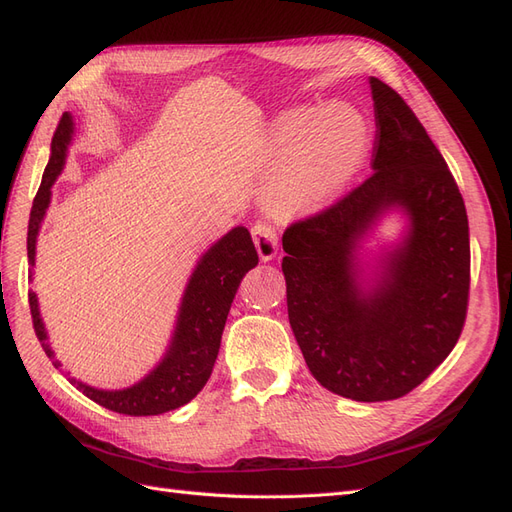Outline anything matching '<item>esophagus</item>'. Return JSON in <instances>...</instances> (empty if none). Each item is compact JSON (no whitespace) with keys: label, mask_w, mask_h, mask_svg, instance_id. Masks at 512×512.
Segmentation results:
<instances>
[{"label":"esophagus","mask_w":512,"mask_h":512,"mask_svg":"<svg viewBox=\"0 0 512 512\" xmlns=\"http://www.w3.org/2000/svg\"><path fill=\"white\" fill-rule=\"evenodd\" d=\"M252 237H254V245H256L260 260L262 262L273 260L275 254H277V232H275V228H271L265 222H258L252 228Z\"/></svg>","instance_id":"34e87169"}]
</instances>
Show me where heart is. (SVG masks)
Listing matches in <instances>:
<instances>
[{
    "instance_id": "1",
    "label": "heart",
    "mask_w": 512,
    "mask_h": 512,
    "mask_svg": "<svg viewBox=\"0 0 512 512\" xmlns=\"http://www.w3.org/2000/svg\"><path fill=\"white\" fill-rule=\"evenodd\" d=\"M371 145L365 117L346 104L288 108L267 132V158L280 168L271 203L288 215L327 209L359 173Z\"/></svg>"
}]
</instances>
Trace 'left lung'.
<instances>
[{"instance_id": "obj_1", "label": "left lung", "mask_w": 512, "mask_h": 512, "mask_svg": "<svg viewBox=\"0 0 512 512\" xmlns=\"http://www.w3.org/2000/svg\"><path fill=\"white\" fill-rule=\"evenodd\" d=\"M374 173L339 203L286 228L288 318L312 376L335 395L389 401L455 348L470 292V228L442 153L395 89L369 79ZM407 218L375 265L362 243L386 212Z\"/></svg>"}]
</instances>
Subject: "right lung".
Segmentation results:
<instances>
[{
  "label": "right lung",
  "mask_w": 512,
  "mask_h": 512,
  "mask_svg": "<svg viewBox=\"0 0 512 512\" xmlns=\"http://www.w3.org/2000/svg\"><path fill=\"white\" fill-rule=\"evenodd\" d=\"M72 134V115L64 113L53 134L51 158L44 168L32 213H29L27 260L32 269L36 265L38 232L46 209L51 205V188L61 170H64ZM256 265L258 254L252 243L250 230L245 226H235L228 230L226 235L215 241L196 262L190 280L183 290L170 344L162 356V361L153 367L143 380H138L136 384L128 386V389L119 391L96 389V386H89L76 378L68 380L91 401H96V404L119 414L153 416L185 406L207 384L215 359H218L222 331L232 299H235L237 288L245 273L254 269ZM29 280H32V271H29ZM29 309H32L34 329L40 344L46 356H49L53 365L59 369L61 363L55 359L49 337H46L36 292H29Z\"/></svg>",
  "instance_id": "add662e5"
}]
</instances>
